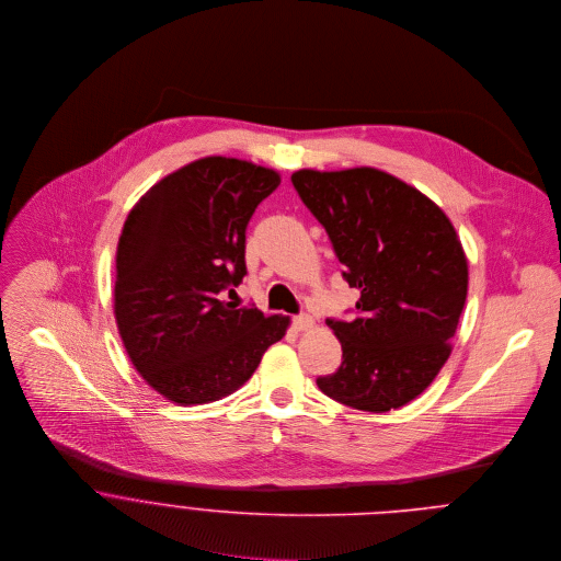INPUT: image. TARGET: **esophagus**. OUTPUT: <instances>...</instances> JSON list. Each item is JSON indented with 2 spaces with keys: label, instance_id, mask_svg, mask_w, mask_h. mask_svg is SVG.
<instances>
[{
  "label": "esophagus",
  "instance_id": "1",
  "mask_svg": "<svg viewBox=\"0 0 561 561\" xmlns=\"http://www.w3.org/2000/svg\"><path fill=\"white\" fill-rule=\"evenodd\" d=\"M294 328L296 330H309V328H313V318L311 316H296L294 318Z\"/></svg>",
  "mask_w": 561,
  "mask_h": 561
}]
</instances>
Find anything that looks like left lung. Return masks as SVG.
Wrapping results in <instances>:
<instances>
[{
  "label": "left lung",
  "instance_id": "1",
  "mask_svg": "<svg viewBox=\"0 0 561 561\" xmlns=\"http://www.w3.org/2000/svg\"><path fill=\"white\" fill-rule=\"evenodd\" d=\"M291 183L360 291L356 320H328L343 363L318 387L356 410L401 408L451 354L469 287L456 229L425 194L378 168L298 170Z\"/></svg>",
  "mask_w": 561,
  "mask_h": 561
}]
</instances>
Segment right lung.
Wrapping results in <instances>:
<instances>
[{"mask_svg": "<svg viewBox=\"0 0 561 561\" xmlns=\"http://www.w3.org/2000/svg\"><path fill=\"white\" fill-rule=\"evenodd\" d=\"M278 185L272 168L214 156L163 176L129 211L114 316L134 367L165 400L231 396L285 336L289 318L222 300L245 276V227Z\"/></svg>", "mask_w": 561, "mask_h": 561, "instance_id": "obj_1", "label": "right lung"}]
</instances>
